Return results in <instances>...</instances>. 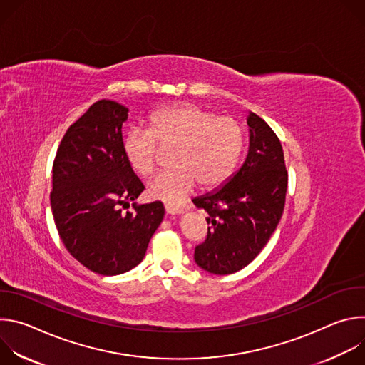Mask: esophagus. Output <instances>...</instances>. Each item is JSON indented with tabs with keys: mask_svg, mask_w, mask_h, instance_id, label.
<instances>
[{
	"mask_svg": "<svg viewBox=\"0 0 365 365\" xmlns=\"http://www.w3.org/2000/svg\"><path fill=\"white\" fill-rule=\"evenodd\" d=\"M166 212L169 215H182L183 214V207L176 206V205H166Z\"/></svg>",
	"mask_w": 365,
	"mask_h": 365,
	"instance_id": "34e87169",
	"label": "esophagus"
}]
</instances>
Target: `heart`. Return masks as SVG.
I'll return each instance as SVG.
<instances>
[{
  "mask_svg": "<svg viewBox=\"0 0 365 365\" xmlns=\"http://www.w3.org/2000/svg\"><path fill=\"white\" fill-rule=\"evenodd\" d=\"M158 143L175 147V166L148 183V195L172 205L180 202L197 182L203 189L222 185L240 160L244 133L235 120L217 117L193 103L165 107L151 114L150 131L130 128L123 137L124 158L135 173L148 176L154 172Z\"/></svg>",
  "mask_w": 365,
  "mask_h": 365,
  "instance_id": "obj_1",
  "label": "heart"
}]
</instances>
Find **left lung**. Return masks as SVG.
<instances>
[{
  "label": "left lung",
  "instance_id": "obj_1",
  "mask_svg": "<svg viewBox=\"0 0 365 365\" xmlns=\"http://www.w3.org/2000/svg\"><path fill=\"white\" fill-rule=\"evenodd\" d=\"M248 153L220 187L196 196L207 212V235L195 248V263L207 273L231 274L259 254L282 218L287 172L280 140L269 124L248 113Z\"/></svg>",
  "mask_w": 365,
  "mask_h": 365
}]
</instances>
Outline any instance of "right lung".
<instances>
[{
    "label": "right lung",
    "mask_w": 365,
    "mask_h": 365,
    "mask_svg": "<svg viewBox=\"0 0 365 365\" xmlns=\"http://www.w3.org/2000/svg\"><path fill=\"white\" fill-rule=\"evenodd\" d=\"M127 120L121 103L95 102L69 127L53 163L50 205L58 232L81 264L102 276L140 264L165 217L159 200L121 212L144 190L123 153Z\"/></svg>",
    "instance_id": "add662e5"
}]
</instances>
